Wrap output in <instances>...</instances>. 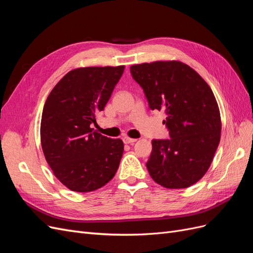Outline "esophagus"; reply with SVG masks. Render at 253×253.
Segmentation results:
<instances>
[{"label":"esophagus","instance_id":"esophagus-1","mask_svg":"<svg viewBox=\"0 0 253 253\" xmlns=\"http://www.w3.org/2000/svg\"><path fill=\"white\" fill-rule=\"evenodd\" d=\"M124 142L125 143H126V144H133L134 142H136L137 141V139H135V138H129V137H124Z\"/></svg>","mask_w":253,"mask_h":253}]
</instances>
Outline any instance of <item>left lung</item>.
Here are the masks:
<instances>
[{
    "instance_id": "1",
    "label": "left lung",
    "mask_w": 253,
    "mask_h": 253,
    "mask_svg": "<svg viewBox=\"0 0 253 253\" xmlns=\"http://www.w3.org/2000/svg\"><path fill=\"white\" fill-rule=\"evenodd\" d=\"M129 71L150 109L167 116L164 125L170 138L152 140L147 163L151 177L169 189L194 185L208 171L220 139V114L213 91L179 61L136 64Z\"/></svg>"
}]
</instances>
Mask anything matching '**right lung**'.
<instances>
[{"mask_svg":"<svg viewBox=\"0 0 253 253\" xmlns=\"http://www.w3.org/2000/svg\"><path fill=\"white\" fill-rule=\"evenodd\" d=\"M124 71V65L76 68L56 84L44 104V156L56 177L72 191H95L118 170L124 142L94 132L90 125L108 103Z\"/></svg>","mask_w":253,"mask_h":253,"instance_id":"right-lung-1","label":"right lung"}]
</instances>
